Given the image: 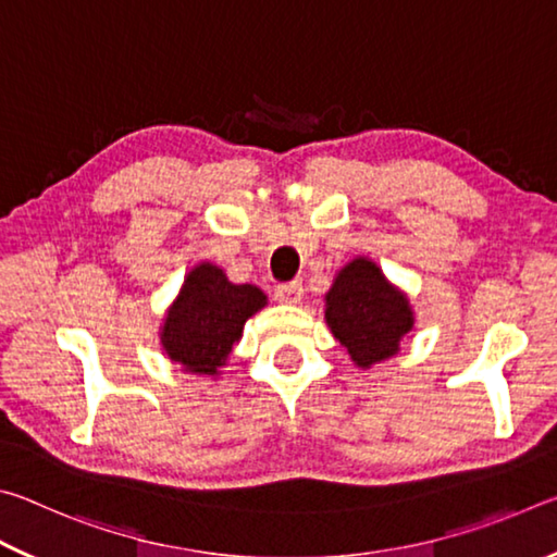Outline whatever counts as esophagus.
I'll return each instance as SVG.
<instances>
[{
	"mask_svg": "<svg viewBox=\"0 0 557 557\" xmlns=\"http://www.w3.org/2000/svg\"><path fill=\"white\" fill-rule=\"evenodd\" d=\"M301 295H305V287H301V282H297V280L275 287V299L282 301V305H299Z\"/></svg>",
	"mask_w": 557,
	"mask_h": 557,
	"instance_id": "esophagus-1",
	"label": "esophagus"
}]
</instances>
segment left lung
<instances>
[{
    "instance_id": "obj_1",
    "label": "left lung",
    "mask_w": 557,
    "mask_h": 557,
    "mask_svg": "<svg viewBox=\"0 0 557 557\" xmlns=\"http://www.w3.org/2000/svg\"><path fill=\"white\" fill-rule=\"evenodd\" d=\"M324 319L358 369L398 354L400 338L414 324L408 297L369 258H356L338 270L326 292Z\"/></svg>"
}]
</instances>
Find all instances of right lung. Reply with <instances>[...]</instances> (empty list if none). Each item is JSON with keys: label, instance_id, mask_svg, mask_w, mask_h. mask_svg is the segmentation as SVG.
<instances>
[{"label": "right lung", "instance_id": "obj_1", "mask_svg": "<svg viewBox=\"0 0 557 557\" xmlns=\"http://www.w3.org/2000/svg\"><path fill=\"white\" fill-rule=\"evenodd\" d=\"M265 305L260 287L233 285L213 262H199L164 317V351L188 373L219 375L240 342L245 322Z\"/></svg>", "mask_w": 557, "mask_h": 557}]
</instances>
